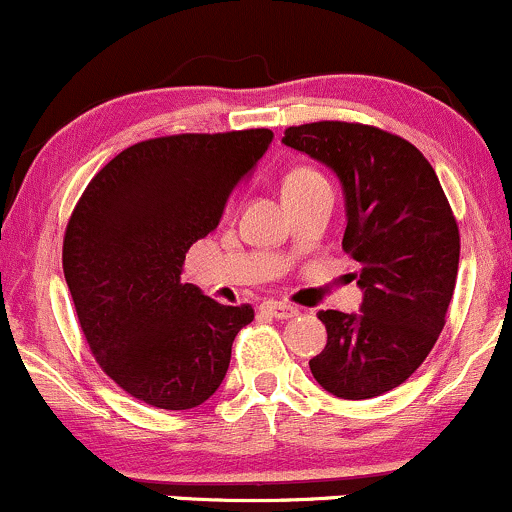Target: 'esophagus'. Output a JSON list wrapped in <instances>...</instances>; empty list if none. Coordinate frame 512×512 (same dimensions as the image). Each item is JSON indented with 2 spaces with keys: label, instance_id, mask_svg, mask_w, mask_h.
<instances>
[{
  "label": "esophagus",
  "instance_id": "obj_1",
  "mask_svg": "<svg viewBox=\"0 0 512 512\" xmlns=\"http://www.w3.org/2000/svg\"><path fill=\"white\" fill-rule=\"evenodd\" d=\"M262 310H267L272 317H279V320H289V317L298 315V308L291 303H281V301H264Z\"/></svg>",
  "mask_w": 512,
  "mask_h": 512
}]
</instances>
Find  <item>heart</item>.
<instances>
[{
  "label": "heart",
  "mask_w": 512,
  "mask_h": 512,
  "mask_svg": "<svg viewBox=\"0 0 512 512\" xmlns=\"http://www.w3.org/2000/svg\"><path fill=\"white\" fill-rule=\"evenodd\" d=\"M320 182H327L322 178V173H317L315 168L310 166H298L286 173L284 178V192H293V190H305V187L320 185Z\"/></svg>",
  "instance_id": "b5f03b06"
}]
</instances>
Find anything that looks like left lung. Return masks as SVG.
<instances>
[{
    "label": "left lung",
    "instance_id": "8db88e82",
    "mask_svg": "<svg viewBox=\"0 0 512 512\" xmlns=\"http://www.w3.org/2000/svg\"><path fill=\"white\" fill-rule=\"evenodd\" d=\"M291 149L342 180V248L358 262L361 313L320 310L327 346L313 378L342 399L395 390L414 373L445 327L460 264V231L436 170L407 139L361 122L289 127Z\"/></svg>",
    "mask_w": 512,
    "mask_h": 512
}]
</instances>
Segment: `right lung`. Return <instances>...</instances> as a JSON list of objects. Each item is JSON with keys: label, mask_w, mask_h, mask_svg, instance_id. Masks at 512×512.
<instances>
[{"label": "right lung", "mask_w": 512, "mask_h": 512, "mask_svg": "<svg viewBox=\"0 0 512 512\" xmlns=\"http://www.w3.org/2000/svg\"><path fill=\"white\" fill-rule=\"evenodd\" d=\"M272 129L173 134L117 154L69 216L62 267L98 366L156 409H192L219 390L252 305L182 284L187 250L219 226Z\"/></svg>", "instance_id": "1"}]
</instances>
